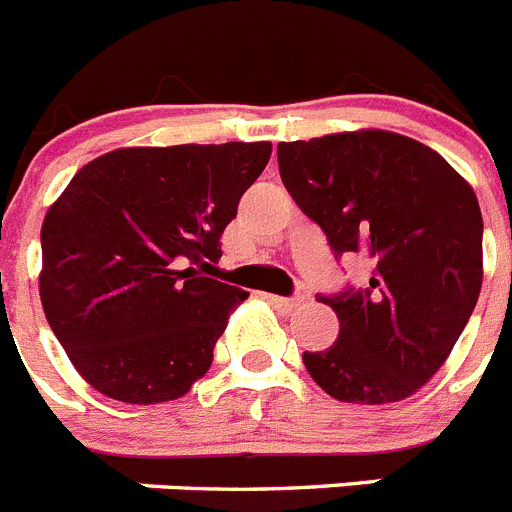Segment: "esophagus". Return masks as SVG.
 <instances>
[{
  "label": "esophagus",
  "instance_id": "34e87169",
  "mask_svg": "<svg viewBox=\"0 0 512 512\" xmlns=\"http://www.w3.org/2000/svg\"><path fill=\"white\" fill-rule=\"evenodd\" d=\"M266 302H271L274 307H279V310L284 312H292L297 310V307L305 302V297H279V295H264Z\"/></svg>",
  "mask_w": 512,
  "mask_h": 512
}]
</instances>
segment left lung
Listing matches in <instances>:
<instances>
[{"instance_id":"8db88e82","label":"left lung","mask_w":512,"mask_h":512,"mask_svg":"<svg viewBox=\"0 0 512 512\" xmlns=\"http://www.w3.org/2000/svg\"><path fill=\"white\" fill-rule=\"evenodd\" d=\"M279 174L336 256L369 253L364 289L320 297L338 341L305 351L307 372L341 402L384 405L418 392L449 359L482 289V212L433 148L390 130L279 143Z\"/></svg>"}]
</instances>
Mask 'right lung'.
<instances>
[{"label": "right lung", "mask_w": 512, "mask_h": 512, "mask_svg": "<svg viewBox=\"0 0 512 512\" xmlns=\"http://www.w3.org/2000/svg\"><path fill=\"white\" fill-rule=\"evenodd\" d=\"M269 156V140L117 148L81 166L48 207L40 302L94 390L156 405L205 377L248 292L189 264L223 256L220 235Z\"/></svg>", "instance_id": "obj_1"}]
</instances>
